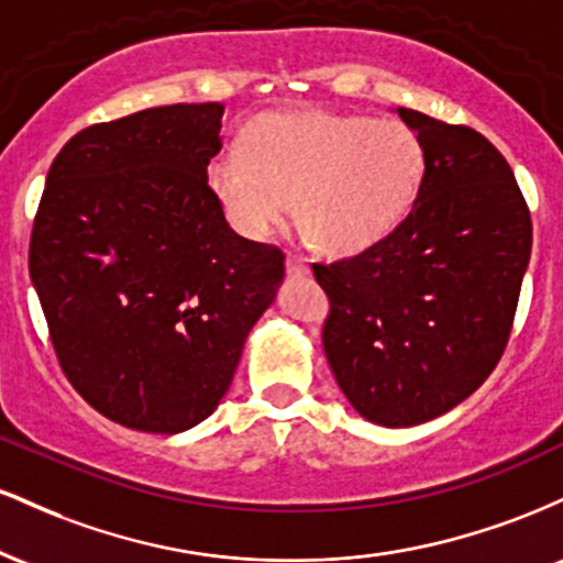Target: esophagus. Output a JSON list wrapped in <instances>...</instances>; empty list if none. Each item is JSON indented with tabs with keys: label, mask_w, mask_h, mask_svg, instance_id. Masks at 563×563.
I'll return each instance as SVG.
<instances>
[{
	"label": "esophagus",
	"mask_w": 563,
	"mask_h": 563,
	"mask_svg": "<svg viewBox=\"0 0 563 563\" xmlns=\"http://www.w3.org/2000/svg\"><path fill=\"white\" fill-rule=\"evenodd\" d=\"M286 269L288 275H309V262L301 254H288Z\"/></svg>",
	"instance_id": "obj_1"
}]
</instances>
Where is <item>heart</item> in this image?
<instances>
[{"label":"heart","mask_w":563,"mask_h":563,"mask_svg":"<svg viewBox=\"0 0 563 563\" xmlns=\"http://www.w3.org/2000/svg\"><path fill=\"white\" fill-rule=\"evenodd\" d=\"M429 153L402 121L341 113H264L245 151H222L209 185L230 224L262 241L288 214L318 249L357 254L384 241L416 206Z\"/></svg>","instance_id":"b5f03b06"}]
</instances>
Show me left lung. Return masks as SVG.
I'll use <instances>...</instances> for the list:
<instances>
[{
	"instance_id": "8db88e82",
	"label": "left lung",
	"mask_w": 563,
	"mask_h": 563,
	"mask_svg": "<svg viewBox=\"0 0 563 563\" xmlns=\"http://www.w3.org/2000/svg\"><path fill=\"white\" fill-rule=\"evenodd\" d=\"M426 142L412 211L363 254L314 262L331 312L322 349L354 410L380 426L442 416L506 352L532 217L503 153L476 129L397 108Z\"/></svg>"
}]
</instances>
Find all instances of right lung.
I'll use <instances>...</instances> for the list:
<instances>
[{
	"instance_id": "right-lung-1",
	"label": "right lung",
	"mask_w": 563,
	"mask_h": 563,
	"mask_svg": "<svg viewBox=\"0 0 563 563\" xmlns=\"http://www.w3.org/2000/svg\"><path fill=\"white\" fill-rule=\"evenodd\" d=\"M224 106L92 124L57 153L29 269L57 363L111 421L177 434L209 418L286 273L241 238L209 185Z\"/></svg>"
}]
</instances>
